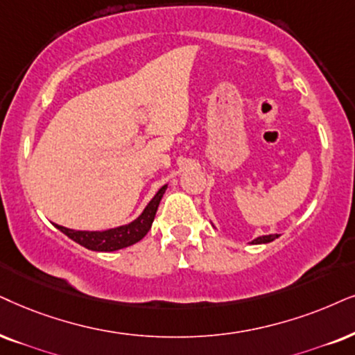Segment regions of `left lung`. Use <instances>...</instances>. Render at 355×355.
I'll return each mask as SVG.
<instances>
[{
	"label": "left lung",
	"mask_w": 355,
	"mask_h": 355,
	"mask_svg": "<svg viewBox=\"0 0 355 355\" xmlns=\"http://www.w3.org/2000/svg\"><path fill=\"white\" fill-rule=\"evenodd\" d=\"M278 237V234H267V236H259L255 237V239L250 242V244H267V242H272L275 241Z\"/></svg>",
	"instance_id": "left-lung-1"
}]
</instances>
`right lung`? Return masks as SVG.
Here are the masks:
<instances>
[{
    "instance_id": "right-lung-1",
    "label": "right lung",
    "mask_w": 355,
    "mask_h": 355,
    "mask_svg": "<svg viewBox=\"0 0 355 355\" xmlns=\"http://www.w3.org/2000/svg\"><path fill=\"white\" fill-rule=\"evenodd\" d=\"M168 185H164L159 191L155 193L139 216L129 224H123V226L111 227V230L105 231H77L69 230V227L58 226L53 224L58 231L64 232L69 236L71 241L77 244L83 245L89 250H96V252H114V250L129 248V245L136 244L149 232L152 223H154L157 208H159L160 200H162L165 190Z\"/></svg>"
}]
</instances>
